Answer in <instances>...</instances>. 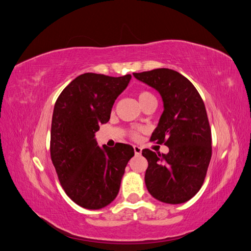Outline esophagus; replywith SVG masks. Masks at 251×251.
<instances>
[{"instance_id":"obj_1","label":"esophagus","mask_w":251,"mask_h":251,"mask_svg":"<svg viewBox=\"0 0 251 251\" xmlns=\"http://www.w3.org/2000/svg\"><path fill=\"white\" fill-rule=\"evenodd\" d=\"M134 151H135V155L136 156H139L141 155V151H142V149L138 146H134Z\"/></svg>"}]
</instances>
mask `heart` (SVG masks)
<instances>
[{"label":"heart","instance_id":"1","mask_svg":"<svg viewBox=\"0 0 251 251\" xmlns=\"http://www.w3.org/2000/svg\"><path fill=\"white\" fill-rule=\"evenodd\" d=\"M151 98H154L153 94L150 93V92H147V91H143V92H140V93L138 94V100H139L140 104H142L144 101H147V100H151ZM132 136H133L134 138H137L138 134L136 133V132H134V133L132 134Z\"/></svg>","mask_w":251,"mask_h":251}]
</instances>
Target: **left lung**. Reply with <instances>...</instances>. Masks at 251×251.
I'll return each mask as SVG.
<instances>
[{
    "mask_svg": "<svg viewBox=\"0 0 251 251\" xmlns=\"http://www.w3.org/2000/svg\"><path fill=\"white\" fill-rule=\"evenodd\" d=\"M133 75L162 98L163 113L151 140L170 150L162 155L142 150L149 162L144 176L148 191L160 202L184 203L199 192L211 158L204 102L193 83L177 71L160 68Z\"/></svg>",
    "mask_w": 251,
    "mask_h": 251,
    "instance_id": "left-lung-1",
    "label": "left lung"
}]
</instances>
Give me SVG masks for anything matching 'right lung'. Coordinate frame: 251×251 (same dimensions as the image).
Returning <instances> with one entry per match:
<instances>
[{
	"mask_svg": "<svg viewBox=\"0 0 251 251\" xmlns=\"http://www.w3.org/2000/svg\"><path fill=\"white\" fill-rule=\"evenodd\" d=\"M132 76L85 73L58 96L51 125L50 154L68 197L87 209H100L116 198L128 160L130 144H97L95 133L107 124L116 98Z\"/></svg>",
	"mask_w": 251,
	"mask_h": 251,
	"instance_id": "add662e5",
	"label": "right lung"
}]
</instances>
